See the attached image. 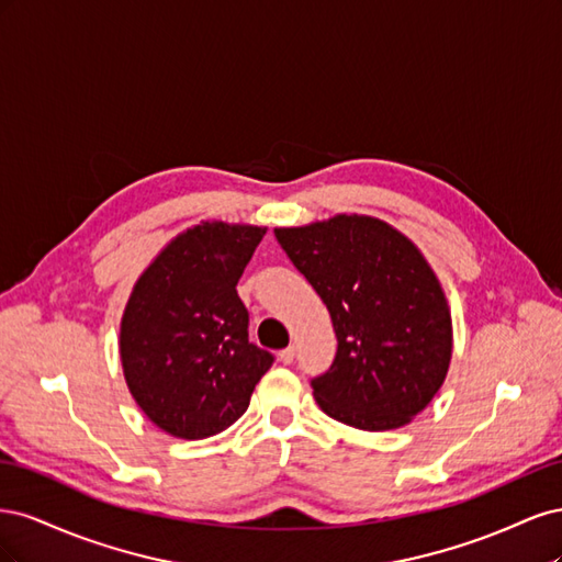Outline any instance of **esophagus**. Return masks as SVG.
<instances>
[{
  "mask_svg": "<svg viewBox=\"0 0 562 562\" xmlns=\"http://www.w3.org/2000/svg\"><path fill=\"white\" fill-rule=\"evenodd\" d=\"M279 359H281V363L291 366L295 361V347H285L283 351H279Z\"/></svg>",
  "mask_w": 562,
  "mask_h": 562,
  "instance_id": "esophagus-1",
  "label": "esophagus"
}]
</instances>
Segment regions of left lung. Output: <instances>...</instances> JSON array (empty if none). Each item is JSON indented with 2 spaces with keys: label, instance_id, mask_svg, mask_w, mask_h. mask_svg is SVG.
Segmentation results:
<instances>
[{
  "label": "left lung",
  "instance_id": "8db88e82",
  "mask_svg": "<svg viewBox=\"0 0 562 562\" xmlns=\"http://www.w3.org/2000/svg\"><path fill=\"white\" fill-rule=\"evenodd\" d=\"M274 236L337 335L330 368L312 378L321 411L366 431L403 427L436 396L452 353L450 310L427 260L401 232L366 215Z\"/></svg>",
  "mask_w": 562,
  "mask_h": 562
}]
</instances>
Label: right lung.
Segmentation results:
<instances>
[{
  "instance_id": "right-lung-1",
  "label": "right lung",
  "mask_w": 562,
  "mask_h": 562,
  "mask_svg": "<svg viewBox=\"0 0 562 562\" xmlns=\"http://www.w3.org/2000/svg\"><path fill=\"white\" fill-rule=\"evenodd\" d=\"M262 227L203 223L168 244L135 283L122 318L131 394L166 434L209 438L239 419L274 353L248 339L236 293Z\"/></svg>"
}]
</instances>
